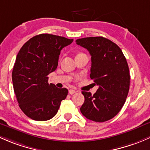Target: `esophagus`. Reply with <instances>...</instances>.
Here are the masks:
<instances>
[{"label":"esophagus","mask_w":150,"mask_h":150,"mask_svg":"<svg viewBox=\"0 0 150 150\" xmlns=\"http://www.w3.org/2000/svg\"><path fill=\"white\" fill-rule=\"evenodd\" d=\"M76 92V91L74 89H69V93L70 94V95H73V94H74Z\"/></svg>","instance_id":"1"}]
</instances>
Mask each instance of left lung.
I'll return each mask as SVG.
<instances>
[{"label":"left lung","instance_id":"1","mask_svg":"<svg viewBox=\"0 0 150 150\" xmlns=\"http://www.w3.org/2000/svg\"><path fill=\"white\" fill-rule=\"evenodd\" d=\"M91 55L90 78L99 86L97 92H82L84 103L80 110L87 119L105 122L115 117L126 102L130 85L129 66L115 43L103 37L76 40Z\"/></svg>","mask_w":150,"mask_h":150}]
</instances>
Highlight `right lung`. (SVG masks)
<instances>
[{"mask_svg":"<svg viewBox=\"0 0 150 150\" xmlns=\"http://www.w3.org/2000/svg\"><path fill=\"white\" fill-rule=\"evenodd\" d=\"M73 40L41 34L29 39L18 52L12 71L13 90L18 106L31 119H51L66 98L68 89L48 84L47 76L56 69L61 50Z\"/></svg>","mask_w":150,"mask_h":150,"instance_id":"add662e5","label":"right lung"}]
</instances>
